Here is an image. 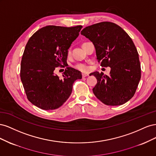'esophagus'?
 Wrapping results in <instances>:
<instances>
[{
  "label": "esophagus",
  "instance_id": "obj_1",
  "mask_svg": "<svg viewBox=\"0 0 156 156\" xmlns=\"http://www.w3.org/2000/svg\"><path fill=\"white\" fill-rule=\"evenodd\" d=\"M88 75H89V74H88V73H82V76H83V77H87V76H88Z\"/></svg>",
  "mask_w": 156,
  "mask_h": 156
}]
</instances>
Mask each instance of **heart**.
I'll list each match as a JSON object with an SVG mask.
<instances>
[{"instance_id": "heart-1", "label": "heart", "mask_w": 156, "mask_h": 156, "mask_svg": "<svg viewBox=\"0 0 156 156\" xmlns=\"http://www.w3.org/2000/svg\"><path fill=\"white\" fill-rule=\"evenodd\" d=\"M85 43H86V42H85ZM84 44V43H83V44ZM70 52H71L70 50H68V55L70 54ZM74 68L79 70V71H81V72H87V70H88L87 66L85 64H83V63H78L77 64H75L74 66Z\"/></svg>"}]
</instances>
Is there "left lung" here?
Returning <instances> with one entry per match:
<instances>
[{
    "label": "left lung",
    "mask_w": 156,
    "mask_h": 156,
    "mask_svg": "<svg viewBox=\"0 0 156 156\" xmlns=\"http://www.w3.org/2000/svg\"><path fill=\"white\" fill-rule=\"evenodd\" d=\"M81 34L96 48L103 67L111 68L109 75L95 72L98 83L93 88L96 98L107 105H120L134 96L141 77L139 54L131 38L114 23L104 21L83 29Z\"/></svg>",
    "instance_id": "obj_1"
}]
</instances>
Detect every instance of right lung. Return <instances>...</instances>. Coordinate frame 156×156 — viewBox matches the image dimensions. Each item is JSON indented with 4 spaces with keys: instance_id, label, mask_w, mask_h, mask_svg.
I'll return each instance as SVG.
<instances>
[{
    "instance_id": "add662e5",
    "label": "right lung",
    "mask_w": 156,
    "mask_h": 156,
    "mask_svg": "<svg viewBox=\"0 0 156 156\" xmlns=\"http://www.w3.org/2000/svg\"><path fill=\"white\" fill-rule=\"evenodd\" d=\"M83 27L49 25L36 31L28 41L21 62L20 77L27 97L44 110L58 108L72 92L81 73L67 67L63 77L54 74L56 68L67 64L68 49Z\"/></svg>"
}]
</instances>
